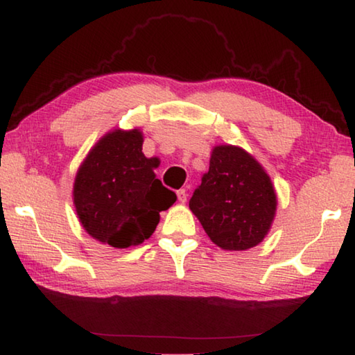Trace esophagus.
<instances>
[{"instance_id": "obj_1", "label": "esophagus", "mask_w": 355, "mask_h": 355, "mask_svg": "<svg viewBox=\"0 0 355 355\" xmlns=\"http://www.w3.org/2000/svg\"><path fill=\"white\" fill-rule=\"evenodd\" d=\"M187 196H189V195H187V191H185V190H179V191H178V200H179L180 204H184V202H185V200H187Z\"/></svg>"}]
</instances>
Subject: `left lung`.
<instances>
[{
  "mask_svg": "<svg viewBox=\"0 0 355 355\" xmlns=\"http://www.w3.org/2000/svg\"><path fill=\"white\" fill-rule=\"evenodd\" d=\"M189 205L213 243L239 252L270 232L278 200L264 166L241 146L224 144L213 146L209 171Z\"/></svg>",
  "mask_w": 355,
  "mask_h": 355,
  "instance_id": "1",
  "label": "left lung"
}]
</instances>
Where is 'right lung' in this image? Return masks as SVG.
<instances>
[{
    "mask_svg": "<svg viewBox=\"0 0 355 355\" xmlns=\"http://www.w3.org/2000/svg\"><path fill=\"white\" fill-rule=\"evenodd\" d=\"M139 128L112 130L80 164L72 199L80 224L98 243L116 249L142 244L156 230L176 195L156 179V157L142 153Z\"/></svg>",
    "mask_w": 355,
    "mask_h": 355,
    "instance_id": "add662e5",
    "label": "right lung"
}]
</instances>
